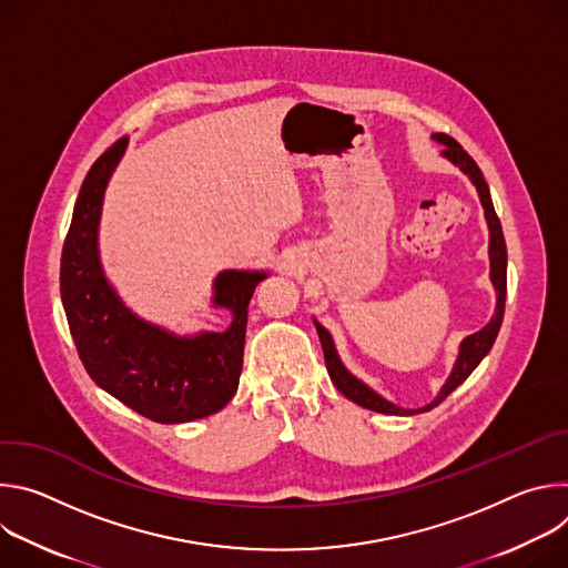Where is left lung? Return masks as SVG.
Listing matches in <instances>:
<instances>
[{"label": "left lung", "instance_id": "left-lung-1", "mask_svg": "<svg viewBox=\"0 0 568 568\" xmlns=\"http://www.w3.org/2000/svg\"><path fill=\"white\" fill-rule=\"evenodd\" d=\"M436 143L443 145V156L449 161V164H454L463 175H467V180L471 182V186L476 189L478 193V200H480V206H483V215H485V222H488V231H490V242H488V256H490V281H493V287L497 292V305H495V314L493 318L485 323V326L480 331H476L474 335H467L460 346H458V357L454 362V368L447 377V382L443 384V388L438 390V395L425 404V407H418V409H407V407H399V404H393L390 399H386L384 395H379L377 390H373L366 382H362L357 375H353L339 353H337V346L333 342V335L321 326V323L316 318L314 321V328L318 333V339H321V348H323V357H326V368H328V375L333 379V384L339 388V393H344L348 399H353L355 404H359V407L364 409H371V412H377V414H386V416H414V414H425L434 407H438V404L456 388L460 386L469 375L471 371L480 364V359L490 353L497 335H499V328H501V321H504V307H506V274H508V252H506V240H504V231H501V222L495 213V206H493V197H490V189H488V182L483 180V173L480 169L476 166V161L447 134H434L432 136Z\"/></svg>", "mask_w": 568, "mask_h": 568}]
</instances>
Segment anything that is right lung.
I'll return each instance as SVG.
<instances>
[{"label":"right lung","instance_id":"add662e5","mask_svg":"<svg viewBox=\"0 0 568 568\" xmlns=\"http://www.w3.org/2000/svg\"><path fill=\"white\" fill-rule=\"evenodd\" d=\"M128 136L103 152L80 186L60 261V296L90 377L125 407L161 425L206 418L233 397L245 355L247 307L270 274L222 270L211 305L231 312L226 331L178 335L130 310L105 276L99 229L108 184Z\"/></svg>","mask_w":568,"mask_h":568}]
</instances>
